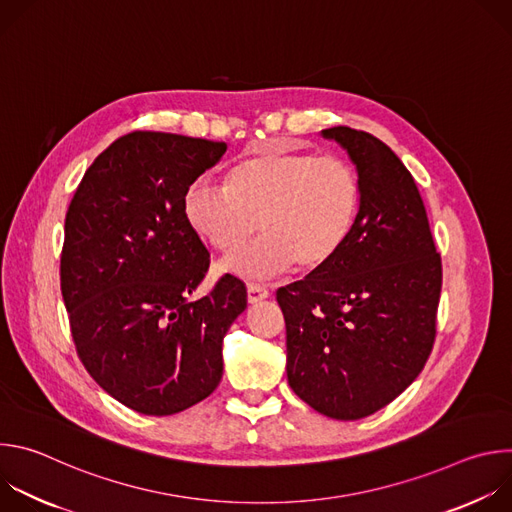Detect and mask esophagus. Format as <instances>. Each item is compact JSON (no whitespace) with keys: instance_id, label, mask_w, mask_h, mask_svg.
<instances>
[{"instance_id":"34e87169","label":"esophagus","mask_w":512,"mask_h":512,"mask_svg":"<svg viewBox=\"0 0 512 512\" xmlns=\"http://www.w3.org/2000/svg\"><path fill=\"white\" fill-rule=\"evenodd\" d=\"M269 298V289L265 285H259V283H249L247 285V300L249 304H257V302H263Z\"/></svg>"}]
</instances>
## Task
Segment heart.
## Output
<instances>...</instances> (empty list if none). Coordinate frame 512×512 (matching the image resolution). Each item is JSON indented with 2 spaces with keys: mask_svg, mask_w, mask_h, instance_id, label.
I'll return each mask as SVG.
<instances>
[{
  "mask_svg": "<svg viewBox=\"0 0 512 512\" xmlns=\"http://www.w3.org/2000/svg\"><path fill=\"white\" fill-rule=\"evenodd\" d=\"M182 206L188 227L223 253L241 249L259 229L263 237L223 259L221 269L269 279L336 257L356 225L360 180L344 158L271 145L235 164L227 184L190 182Z\"/></svg>",
  "mask_w": 512,
  "mask_h": 512,
  "instance_id": "heart-1",
  "label": "heart"
}]
</instances>
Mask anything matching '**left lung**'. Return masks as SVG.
<instances>
[{
    "mask_svg": "<svg viewBox=\"0 0 512 512\" xmlns=\"http://www.w3.org/2000/svg\"><path fill=\"white\" fill-rule=\"evenodd\" d=\"M322 137L356 166V225L330 263L277 289V304L289 387L318 413L352 421L389 405L425 367L442 259L415 180L389 145L342 125Z\"/></svg>",
    "mask_w": 512,
    "mask_h": 512,
    "instance_id": "1",
    "label": "left lung"
}]
</instances>
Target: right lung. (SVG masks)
<instances>
[{"label":"right lung","mask_w":512,"mask_h":512,"mask_svg":"<svg viewBox=\"0 0 512 512\" xmlns=\"http://www.w3.org/2000/svg\"><path fill=\"white\" fill-rule=\"evenodd\" d=\"M227 143L160 131L115 139L85 172L64 221L60 289L89 375L125 407L174 415L223 377V338L247 308L241 279L188 296L210 255L184 192Z\"/></svg>","instance_id":"obj_1"}]
</instances>
